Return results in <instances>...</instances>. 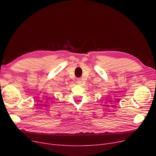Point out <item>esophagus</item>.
Segmentation results:
<instances>
[{
	"label": "esophagus",
	"instance_id": "obj_1",
	"mask_svg": "<svg viewBox=\"0 0 156 156\" xmlns=\"http://www.w3.org/2000/svg\"><path fill=\"white\" fill-rule=\"evenodd\" d=\"M77 83L79 84H81L83 83V80H82V79H80V78L77 79Z\"/></svg>",
	"mask_w": 156,
	"mask_h": 156
}]
</instances>
